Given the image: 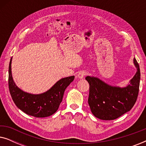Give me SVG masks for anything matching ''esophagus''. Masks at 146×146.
<instances>
[{
    "label": "esophagus",
    "instance_id": "34e87169",
    "mask_svg": "<svg viewBox=\"0 0 146 146\" xmlns=\"http://www.w3.org/2000/svg\"><path fill=\"white\" fill-rule=\"evenodd\" d=\"M86 74H87L86 72H85V71H80V72H79L77 76H78V78L79 79H82L84 77Z\"/></svg>",
    "mask_w": 146,
    "mask_h": 146
}]
</instances>
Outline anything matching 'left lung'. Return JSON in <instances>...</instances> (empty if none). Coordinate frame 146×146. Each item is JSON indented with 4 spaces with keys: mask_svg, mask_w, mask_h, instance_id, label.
I'll use <instances>...</instances> for the list:
<instances>
[{
    "mask_svg": "<svg viewBox=\"0 0 146 146\" xmlns=\"http://www.w3.org/2000/svg\"><path fill=\"white\" fill-rule=\"evenodd\" d=\"M133 64L136 73L125 87L111 86L97 77H86L90 85L88 104L95 117L112 120L132 108L138 95L140 82V70L135 58Z\"/></svg>",
    "mask_w": 146,
    "mask_h": 146,
    "instance_id": "left-lung-1",
    "label": "left lung"
}]
</instances>
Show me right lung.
Instances as JSON below:
<instances>
[{
    "label": "right lung",
    "mask_w": 146,
    "mask_h": 146,
    "mask_svg": "<svg viewBox=\"0 0 146 146\" xmlns=\"http://www.w3.org/2000/svg\"><path fill=\"white\" fill-rule=\"evenodd\" d=\"M11 63L12 58L9 67V87L16 106L23 112L36 117L54 114L62 101L66 88L74 80V76L60 79L45 92L33 94L22 90L16 85L12 76Z\"/></svg>",
    "instance_id": "right-lung-1"
}]
</instances>
